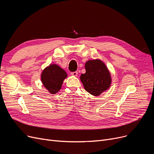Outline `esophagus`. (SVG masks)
<instances>
[{
  "label": "esophagus",
  "instance_id": "34e87169",
  "mask_svg": "<svg viewBox=\"0 0 154 154\" xmlns=\"http://www.w3.org/2000/svg\"><path fill=\"white\" fill-rule=\"evenodd\" d=\"M71 75H73V76H77L78 75V72L77 71L75 72H71Z\"/></svg>",
  "mask_w": 154,
  "mask_h": 154
}]
</instances>
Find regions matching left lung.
I'll list each match as a JSON object with an SVG mask.
<instances>
[{
	"label": "left lung",
	"instance_id": "left-lung-1",
	"mask_svg": "<svg viewBox=\"0 0 154 154\" xmlns=\"http://www.w3.org/2000/svg\"><path fill=\"white\" fill-rule=\"evenodd\" d=\"M86 72L80 75L87 92L98 96L107 90L111 84L110 74L105 63L99 59L90 60L85 63Z\"/></svg>",
	"mask_w": 154,
	"mask_h": 154
}]
</instances>
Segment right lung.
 Wrapping results in <instances>:
<instances>
[{
	"label": "right lung",
	"mask_w": 154,
	"mask_h": 154,
	"mask_svg": "<svg viewBox=\"0 0 154 154\" xmlns=\"http://www.w3.org/2000/svg\"><path fill=\"white\" fill-rule=\"evenodd\" d=\"M67 73L56 64L47 67L41 74V81L51 94H55L60 91Z\"/></svg>",
	"instance_id": "right-lung-1"
}]
</instances>
